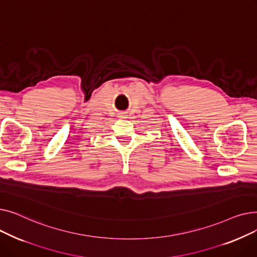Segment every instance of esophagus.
Returning a JSON list of instances; mask_svg holds the SVG:
<instances>
[{
    "label": "esophagus",
    "instance_id": "34e87169",
    "mask_svg": "<svg viewBox=\"0 0 257 257\" xmlns=\"http://www.w3.org/2000/svg\"><path fill=\"white\" fill-rule=\"evenodd\" d=\"M118 117H120V118L126 117V113H119V114H118Z\"/></svg>",
    "mask_w": 257,
    "mask_h": 257
}]
</instances>
